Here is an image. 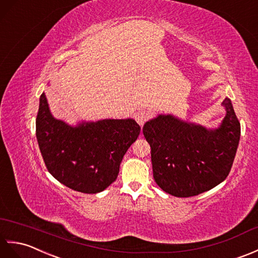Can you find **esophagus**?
Instances as JSON below:
<instances>
[{
	"label": "esophagus",
	"mask_w": 258,
	"mask_h": 258,
	"mask_svg": "<svg viewBox=\"0 0 258 258\" xmlns=\"http://www.w3.org/2000/svg\"><path fill=\"white\" fill-rule=\"evenodd\" d=\"M149 117L150 116H149V113L147 111H138L135 114V119L140 125H144L147 120L149 119Z\"/></svg>",
	"instance_id": "esophagus-1"
}]
</instances>
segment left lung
I'll list each match as a JSON object with an SVG mask.
<instances>
[{"label":"left lung","mask_w":258,"mask_h":258,"mask_svg":"<svg viewBox=\"0 0 258 258\" xmlns=\"http://www.w3.org/2000/svg\"><path fill=\"white\" fill-rule=\"evenodd\" d=\"M223 105L226 116L219 129L183 122L172 116H159L144 125L151 147L153 177L171 196L188 198L209 191L226 179L241 136V124L231 100Z\"/></svg>","instance_id":"8db88e82"}]
</instances>
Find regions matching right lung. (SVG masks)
<instances>
[{
	"label": "right lung",
	"mask_w": 258,
	"mask_h": 258,
	"mask_svg": "<svg viewBox=\"0 0 258 258\" xmlns=\"http://www.w3.org/2000/svg\"><path fill=\"white\" fill-rule=\"evenodd\" d=\"M139 134L140 125L133 119H106L73 128L53 118L44 93L39 98V150L48 172L72 190L95 194L109 186Z\"/></svg>",
	"instance_id": "1"
}]
</instances>
